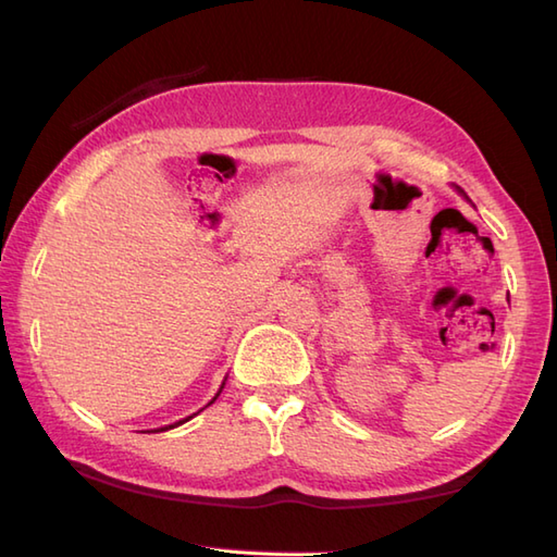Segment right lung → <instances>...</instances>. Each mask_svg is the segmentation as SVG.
<instances>
[{
    "instance_id": "obj_1",
    "label": "right lung",
    "mask_w": 557,
    "mask_h": 557,
    "mask_svg": "<svg viewBox=\"0 0 557 557\" xmlns=\"http://www.w3.org/2000/svg\"><path fill=\"white\" fill-rule=\"evenodd\" d=\"M224 385V383H222ZM220 393H222V387H220ZM218 393V395H220ZM218 395H215V399H218ZM215 399H212V401H215ZM212 401H210V405H212ZM188 419H191V417H188ZM188 419H184V421H188ZM184 421H180V423H184ZM180 423H174V425H180ZM174 425H164V429H158V431H168V429H174Z\"/></svg>"
}]
</instances>
